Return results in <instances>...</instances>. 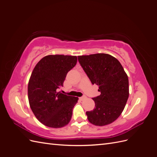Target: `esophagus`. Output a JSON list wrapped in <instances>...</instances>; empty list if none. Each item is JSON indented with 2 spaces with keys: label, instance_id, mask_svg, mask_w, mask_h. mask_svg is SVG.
Segmentation results:
<instances>
[{
  "label": "esophagus",
  "instance_id": "obj_1",
  "mask_svg": "<svg viewBox=\"0 0 157 157\" xmlns=\"http://www.w3.org/2000/svg\"><path fill=\"white\" fill-rule=\"evenodd\" d=\"M86 96H82V97H80V100H84V99H86Z\"/></svg>",
  "mask_w": 157,
  "mask_h": 157
}]
</instances>
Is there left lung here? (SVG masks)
Here are the masks:
<instances>
[{"instance_id": "8db88e82", "label": "left lung", "mask_w": 157, "mask_h": 157, "mask_svg": "<svg viewBox=\"0 0 157 157\" xmlns=\"http://www.w3.org/2000/svg\"><path fill=\"white\" fill-rule=\"evenodd\" d=\"M78 60L92 84L99 86V96L93 98L95 108L86 113L89 122L105 126L117 120L129 96V82L122 65L113 56L95 54L78 56Z\"/></svg>"}]
</instances>
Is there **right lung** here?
<instances>
[{
    "instance_id": "obj_1",
    "label": "right lung",
    "mask_w": 157,
    "mask_h": 157,
    "mask_svg": "<svg viewBox=\"0 0 157 157\" xmlns=\"http://www.w3.org/2000/svg\"><path fill=\"white\" fill-rule=\"evenodd\" d=\"M77 61V56L49 55L33 71L28 84L29 105L36 118L46 126L61 128L71 121L78 98L58 92V89L63 86L66 75Z\"/></svg>"
}]
</instances>
